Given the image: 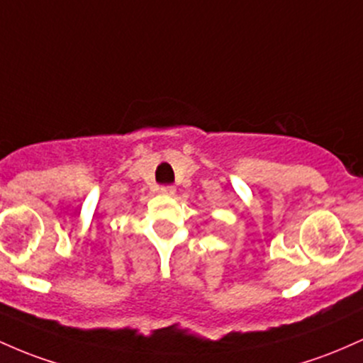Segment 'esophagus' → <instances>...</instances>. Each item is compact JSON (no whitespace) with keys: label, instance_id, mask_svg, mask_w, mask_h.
Instances as JSON below:
<instances>
[{"label":"esophagus","instance_id":"esophagus-1","mask_svg":"<svg viewBox=\"0 0 363 363\" xmlns=\"http://www.w3.org/2000/svg\"><path fill=\"white\" fill-rule=\"evenodd\" d=\"M160 192L162 195H169V197H171V195H174V192H177V190H174L173 185H164V186H161Z\"/></svg>","mask_w":363,"mask_h":363}]
</instances>
